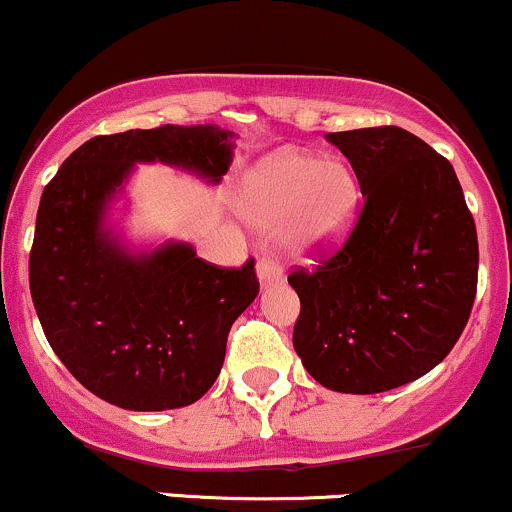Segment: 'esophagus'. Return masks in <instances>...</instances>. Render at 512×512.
Instances as JSON below:
<instances>
[{"label": "esophagus", "instance_id": "1", "mask_svg": "<svg viewBox=\"0 0 512 512\" xmlns=\"http://www.w3.org/2000/svg\"><path fill=\"white\" fill-rule=\"evenodd\" d=\"M256 273H258V280H261V285H273L280 280V268L275 266L271 258H261V261L256 263Z\"/></svg>", "mask_w": 512, "mask_h": 512}]
</instances>
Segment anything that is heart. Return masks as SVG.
I'll return each instance as SVG.
<instances>
[{
	"mask_svg": "<svg viewBox=\"0 0 512 512\" xmlns=\"http://www.w3.org/2000/svg\"><path fill=\"white\" fill-rule=\"evenodd\" d=\"M358 200L360 183L348 164L287 152L246 179L241 212L258 229H280L295 254H312L346 232Z\"/></svg>",
	"mask_w": 512,
	"mask_h": 512,
	"instance_id": "heart-1",
	"label": "heart"
}]
</instances>
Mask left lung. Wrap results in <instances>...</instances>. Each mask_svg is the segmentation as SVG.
I'll use <instances>...</instances> for the list:
<instances>
[{"label": "left lung", "instance_id": "8db88e82", "mask_svg": "<svg viewBox=\"0 0 512 512\" xmlns=\"http://www.w3.org/2000/svg\"><path fill=\"white\" fill-rule=\"evenodd\" d=\"M363 208L346 241L297 266L292 343L319 384L377 394L442 363L472 314L479 241L455 169L396 125L329 132Z\"/></svg>", "mask_w": 512, "mask_h": 512}]
</instances>
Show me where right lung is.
Returning a JSON list of instances; mask_svg holds the SVG:
<instances>
[{
    "mask_svg": "<svg viewBox=\"0 0 512 512\" xmlns=\"http://www.w3.org/2000/svg\"><path fill=\"white\" fill-rule=\"evenodd\" d=\"M229 132L159 125L96 135L45 186L28 258L33 307L74 380L130 411L193 404L215 384L227 336L256 300V261L222 268L169 244L130 256L101 229L106 203L135 162L227 174Z\"/></svg>",
    "mask_w": 512,
    "mask_h": 512,
    "instance_id": "obj_1",
    "label": "right lung"
}]
</instances>
